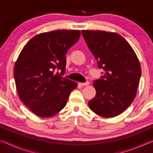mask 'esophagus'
Masks as SVG:
<instances>
[{"label": "esophagus", "mask_w": 153, "mask_h": 153, "mask_svg": "<svg viewBox=\"0 0 153 153\" xmlns=\"http://www.w3.org/2000/svg\"><path fill=\"white\" fill-rule=\"evenodd\" d=\"M89 82H86L85 83H79V85H80L81 86H88V85H89Z\"/></svg>", "instance_id": "esophagus-1"}]
</instances>
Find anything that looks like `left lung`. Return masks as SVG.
Listing matches in <instances>:
<instances>
[{
    "instance_id": "8db88e82",
    "label": "left lung",
    "mask_w": 153,
    "mask_h": 153,
    "mask_svg": "<svg viewBox=\"0 0 153 153\" xmlns=\"http://www.w3.org/2000/svg\"><path fill=\"white\" fill-rule=\"evenodd\" d=\"M88 47L104 71L94 81L95 97L88 102L93 112L103 117L122 113L136 97L141 76L136 54L125 38L115 32L82 30Z\"/></svg>"
}]
</instances>
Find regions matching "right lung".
<instances>
[{
    "mask_svg": "<svg viewBox=\"0 0 153 153\" xmlns=\"http://www.w3.org/2000/svg\"><path fill=\"white\" fill-rule=\"evenodd\" d=\"M79 30H55L33 37L15 63L17 91L23 103L38 117H51L66 105L77 84L64 78L65 55L79 40ZM56 68L61 75L56 73Z\"/></svg>",
    "mask_w": 153,
    "mask_h": 153,
    "instance_id": "right-lung-1",
    "label": "right lung"
}]
</instances>
